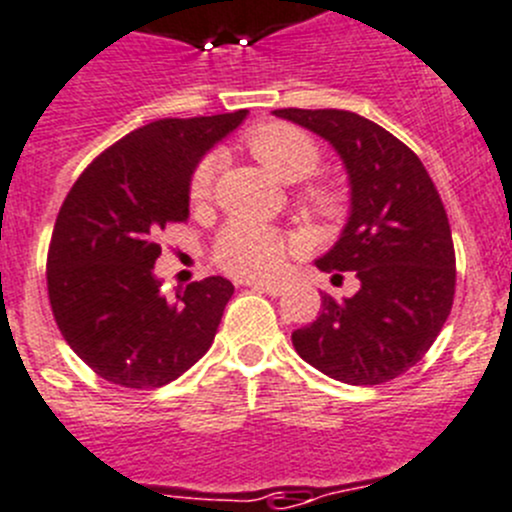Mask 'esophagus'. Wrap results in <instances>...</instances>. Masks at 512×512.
I'll return each mask as SVG.
<instances>
[{
    "mask_svg": "<svg viewBox=\"0 0 512 512\" xmlns=\"http://www.w3.org/2000/svg\"><path fill=\"white\" fill-rule=\"evenodd\" d=\"M250 288L260 290V293H267V295H283V285L278 283H260V280H252Z\"/></svg>",
    "mask_w": 512,
    "mask_h": 512,
    "instance_id": "1",
    "label": "esophagus"
}]
</instances>
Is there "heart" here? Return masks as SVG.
Instances as JSON below:
<instances>
[{
    "instance_id": "b5f03b06",
    "label": "heart",
    "mask_w": 512,
    "mask_h": 512,
    "mask_svg": "<svg viewBox=\"0 0 512 512\" xmlns=\"http://www.w3.org/2000/svg\"><path fill=\"white\" fill-rule=\"evenodd\" d=\"M250 154L278 181H303L321 164V148L305 131L285 123H265L247 136ZM219 159L207 156L191 174L189 197L202 204L212 197ZM310 207L336 217L343 209V191L336 184H315L305 191ZM288 242L280 232L252 219H232L222 227L214 242V260L237 278H270L283 267Z\"/></svg>"
}]
</instances>
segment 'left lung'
<instances>
[{"label":"left lung","instance_id":"obj_1","mask_svg":"<svg viewBox=\"0 0 512 512\" xmlns=\"http://www.w3.org/2000/svg\"><path fill=\"white\" fill-rule=\"evenodd\" d=\"M272 116L308 128L341 156L348 219L315 267L356 272L361 283L353 298L323 295L318 318L293 333L295 351L343 384L396 379L429 351L455 298V245L434 181L412 148L369 118L336 108Z\"/></svg>","mask_w":512,"mask_h":512}]
</instances>
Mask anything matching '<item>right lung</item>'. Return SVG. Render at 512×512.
Here are the masks:
<instances>
[{"label": "right lung", "instance_id": "add662e5", "mask_svg": "<svg viewBox=\"0 0 512 512\" xmlns=\"http://www.w3.org/2000/svg\"><path fill=\"white\" fill-rule=\"evenodd\" d=\"M247 111L164 118L128 133L80 174L47 252V293L68 346L105 381L156 389L209 351L234 293L204 278L169 300L154 275L159 234L189 219L199 161Z\"/></svg>", "mask_w": 512, "mask_h": 512}]
</instances>
